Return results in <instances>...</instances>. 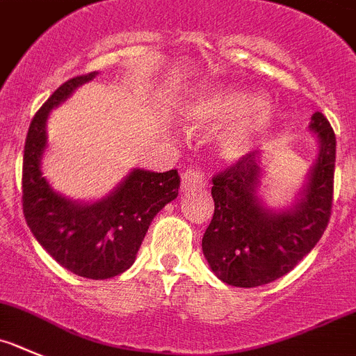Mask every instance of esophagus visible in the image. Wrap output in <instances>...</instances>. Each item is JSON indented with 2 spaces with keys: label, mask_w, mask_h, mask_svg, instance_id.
I'll return each instance as SVG.
<instances>
[{
  "label": "esophagus",
  "mask_w": 356,
  "mask_h": 356,
  "mask_svg": "<svg viewBox=\"0 0 356 356\" xmlns=\"http://www.w3.org/2000/svg\"><path fill=\"white\" fill-rule=\"evenodd\" d=\"M206 181H204V175L200 174L195 168H188V170L182 174L181 177V191H191L195 188H204Z\"/></svg>",
  "instance_id": "esophagus-1"
}]
</instances>
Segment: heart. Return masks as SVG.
Instances as JSON below:
<instances>
[{
	"label": "heart",
	"instance_id": "obj_1",
	"mask_svg": "<svg viewBox=\"0 0 356 356\" xmlns=\"http://www.w3.org/2000/svg\"><path fill=\"white\" fill-rule=\"evenodd\" d=\"M188 120L193 127L230 126L222 150L225 158L241 159L268 133L273 110L255 94L222 90L197 99L188 111Z\"/></svg>",
	"mask_w": 356,
	"mask_h": 356
}]
</instances>
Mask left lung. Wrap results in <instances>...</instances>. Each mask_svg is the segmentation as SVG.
Masks as SVG:
<instances>
[{
    "mask_svg": "<svg viewBox=\"0 0 356 356\" xmlns=\"http://www.w3.org/2000/svg\"><path fill=\"white\" fill-rule=\"evenodd\" d=\"M318 161L302 197L284 211L266 209L257 197L261 161L248 152L213 177L214 214L202 238L211 270L229 286L257 287L289 273L321 239L332 216L335 134L321 111L312 115Z\"/></svg>",
    "mask_w": 356,
    "mask_h": 356,
    "instance_id": "1",
    "label": "left lung"
}]
</instances>
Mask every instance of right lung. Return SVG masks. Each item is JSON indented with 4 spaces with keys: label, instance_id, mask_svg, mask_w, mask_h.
<instances>
[{
    "label": "right lung",
    "instance_id": "add662e5",
    "mask_svg": "<svg viewBox=\"0 0 356 356\" xmlns=\"http://www.w3.org/2000/svg\"><path fill=\"white\" fill-rule=\"evenodd\" d=\"M95 74L70 78L35 113L22 156V213L35 239L60 266L78 277L104 280L131 268L150 222L177 198L181 177L177 170H133L95 204H76L51 190L40 172L47 115Z\"/></svg>",
    "mask_w": 356,
    "mask_h": 356
}]
</instances>
